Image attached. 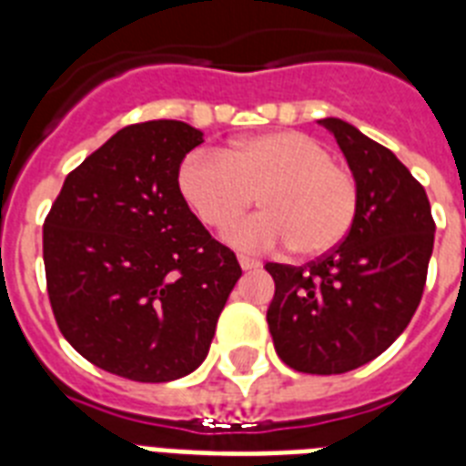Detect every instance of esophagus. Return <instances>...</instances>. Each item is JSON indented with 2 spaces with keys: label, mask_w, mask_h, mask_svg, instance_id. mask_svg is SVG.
Here are the masks:
<instances>
[{
  "label": "esophagus",
  "mask_w": 466,
  "mask_h": 466,
  "mask_svg": "<svg viewBox=\"0 0 466 466\" xmlns=\"http://www.w3.org/2000/svg\"><path fill=\"white\" fill-rule=\"evenodd\" d=\"M239 266L241 270H256L261 268V261H256L251 256H239Z\"/></svg>",
  "instance_id": "34e87169"
}]
</instances>
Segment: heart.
Segmentation results:
<instances>
[{"label":"heart","instance_id":"1","mask_svg":"<svg viewBox=\"0 0 466 466\" xmlns=\"http://www.w3.org/2000/svg\"><path fill=\"white\" fill-rule=\"evenodd\" d=\"M178 188L208 227L234 219L258 196L263 212L227 225L225 241L241 251L290 244L298 256L339 247L360 203L353 171L336 164L324 142L299 130L244 137L225 155L193 152L178 168Z\"/></svg>","mask_w":466,"mask_h":466}]
</instances>
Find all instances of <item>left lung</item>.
I'll return each mask as SVG.
<instances>
[{"mask_svg":"<svg viewBox=\"0 0 466 466\" xmlns=\"http://www.w3.org/2000/svg\"><path fill=\"white\" fill-rule=\"evenodd\" d=\"M358 178L350 232L305 268L266 263L276 295L268 329L285 365L340 375L375 360L419 307L433 254L435 222L423 186L394 152L346 120H319Z\"/></svg>","mask_w":466,"mask_h":466,"instance_id":"obj_1","label":"left lung"}]
</instances>
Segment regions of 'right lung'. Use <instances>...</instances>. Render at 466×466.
Segmentation results:
<instances>
[{
	"label": "right lung",
	"mask_w": 466,
	"mask_h": 466,
	"mask_svg": "<svg viewBox=\"0 0 466 466\" xmlns=\"http://www.w3.org/2000/svg\"><path fill=\"white\" fill-rule=\"evenodd\" d=\"M200 142L203 133L181 120L123 127L65 178L43 225L62 336L133 382L190 375L241 278L237 256L178 188L183 157Z\"/></svg>",
	"instance_id": "right-lung-1"
}]
</instances>
